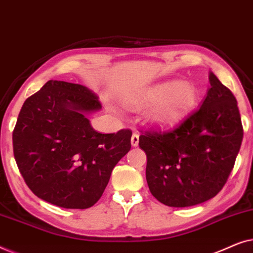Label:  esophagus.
I'll list each match as a JSON object with an SVG mask.
<instances>
[{
	"instance_id": "esophagus-1",
	"label": "esophagus",
	"mask_w": 253,
	"mask_h": 253,
	"mask_svg": "<svg viewBox=\"0 0 253 253\" xmlns=\"http://www.w3.org/2000/svg\"><path fill=\"white\" fill-rule=\"evenodd\" d=\"M138 143H139V134L137 132H133L132 137H131V145H132L133 147L138 146Z\"/></svg>"
}]
</instances>
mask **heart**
Returning <instances> with one entry per match:
<instances>
[{
	"mask_svg": "<svg viewBox=\"0 0 253 253\" xmlns=\"http://www.w3.org/2000/svg\"><path fill=\"white\" fill-rule=\"evenodd\" d=\"M198 101V92L195 86L178 81L161 83L126 99L127 105L144 107L158 102L148 113L152 124L160 126H174L181 121Z\"/></svg>",
	"mask_w": 253,
	"mask_h": 253,
	"instance_id": "b5f03b06",
	"label": "heart"
}]
</instances>
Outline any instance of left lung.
I'll return each instance as SVG.
<instances>
[{
  "mask_svg": "<svg viewBox=\"0 0 253 253\" xmlns=\"http://www.w3.org/2000/svg\"><path fill=\"white\" fill-rule=\"evenodd\" d=\"M198 109L167 131L146 130V181L159 202L170 207L198 205L226 184L243 139L237 101L213 72Z\"/></svg>",
  "mask_w": 253,
  "mask_h": 253,
  "instance_id": "1",
  "label": "left lung"
}]
</instances>
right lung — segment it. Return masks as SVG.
<instances>
[{
	"label": "right lung",
	"instance_id": "obj_1",
	"mask_svg": "<svg viewBox=\"0 0 253 253\" xmlns=\"http://www.w3.org/2000/svg\"><path fill=\"white\" fill-rule=\"evenodd\" d=\"M101 109L85 86L49 81L27 98L12 133L13 155L34 195L63 209L94 205L117 162L131 148V130L100 133L86 115Z\"/></svg>",
	"mask_w": 253,
	"mask_h": 253
}]
</instances>
